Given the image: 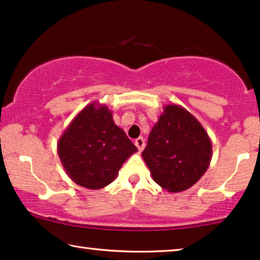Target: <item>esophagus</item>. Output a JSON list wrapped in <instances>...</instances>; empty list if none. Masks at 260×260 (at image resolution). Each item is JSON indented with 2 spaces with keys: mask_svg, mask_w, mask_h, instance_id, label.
Here are the masks:
<instances>
[{
  "mask_svg": "<svg viewBox=\"0 0 260 260\" xmlns=\"http://www.w3.org/2000/svg\"><path fill=\"white\" fill-rule=\"evenodd\" d=\"M134 144H136V146L138 147V150L139 151H143L144 147H145V140L144 138H138V139L134 140Z\"/></svg>",
  "mask_w": 260,
  "mask_h": 260,
  "instance_id": "obj_1",
  "label": "esophagus"
}]
</instances>
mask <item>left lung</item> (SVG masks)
Returning a JSON list of instances; mask_svg holds the SVG:
<instances>
[{
	"mask_svg": "<svg viewBox=\"0 0 260 260\" xmlns=\"http://www.w3.org/2000/svg\"><path fill=\"white\" fill-rule=\"evenodd\" d=\"M212 150V141L200 121L183 107L168 105L141 155L157 184L169 192H181L205 175Z\"/></svg>",
	"mask_w": 260,
	"mask_h": 260,
	"instance_id": "obj_1",
	"label": "left lung"
}]
</instances>
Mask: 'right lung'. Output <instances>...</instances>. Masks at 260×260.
Wrapping results in <instances>:
<instances>
[{
	"label": "right lung",
	"instance_id": "1",
	"mask_svg": "<svg viewBox=\"0 0 260 260\" xmlns=\"http://www.w3.org/2000/svg\"><path fill=\"white\" fill-rule=\"evenodd\" d=\"M58 155L72 182L84 188H105L116 178L138 148L117 127L105 105L84 107L58 140Z\"/></svg>",
	"mask_w": 260,
	"mask_h": 260
}]
</instances>
